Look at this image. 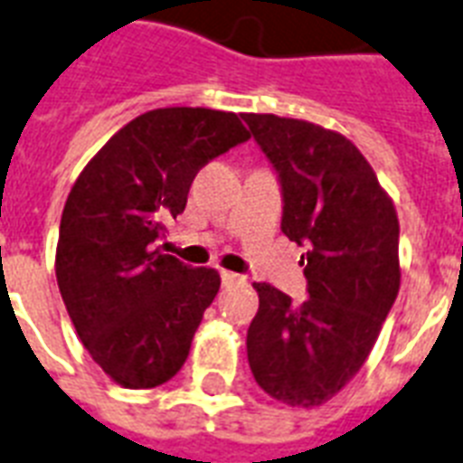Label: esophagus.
Returning <instances> with one entry per match:
<instances>
[{"label": "esophagus", "mask_w": 463, "mask_h": 463, "mask_svg": "<svg viewBox=\"0 0 463 463\" xmlns=\"http://www.w3.org/2000/svg\"><path fill=\"white\" fill-rule=\"evenodd\" d=\"M220 278H222V285H224V288H229V285H239V282L243 280L241 275H236V272H232V270H220Z\"/></svg>", "instance_id": "obj_1"}]
</instances>
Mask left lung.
Returning a JSON list of instances; mask_svg holds the SVG:
<instances>
[{"label": "left lung", "instance_id": "left-lung-1", "mask_svg": "<svg viewBox=\"0 0 463 463\" xmlns=\"http://www.w3.org/2000/svg\"><path fill=\"white\" fill-rule=\"evenodd\" d=\"M282 193V234L304 246L302 304L256 282L246 335L258 386L321 406L360 372L399 295V217L360 149L321 125L243 113Z\"/></svg>", "mask_w": 463, "mask_h": 463}]
</instances>
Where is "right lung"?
<instances>
[{
	"label": "right lung",
	"instance_id": "right-lung-1",
	"mask_svg": "<svg viewBox=\"0 0 463 463\" xmlns=\"http://www.w3.org/2000/svg\"><path fill=\"white\" fill-rule=\"evenodd\" d=\"M249 137L236 113L149 110L118 130L71 185L57 285L89 354L125 389L164 384L188 357L220 275L156 243L185 210L200 168Z\"/></svg>",
	"mask_w": 463,
	"mask_h": 463
}]
</instances>
